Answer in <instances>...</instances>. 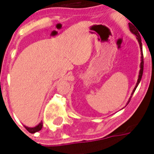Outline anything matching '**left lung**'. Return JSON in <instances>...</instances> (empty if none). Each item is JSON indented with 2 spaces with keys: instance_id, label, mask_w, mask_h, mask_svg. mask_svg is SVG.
I'll return each instance as SVG.
<instances>
[{
  "instance_id": "8db88e82",
  "label": "left lung",
  "mask_w": 154,
  "mask_h": 154,
  "mask_svg": "<svg viewBox=\"0 0 154 154\" xmlns=\"http://www.w3.org/2000/svg\"><path fill=\"white\" fill-rule=\"evenodd\" d=\"M129 29L134 34H135L137 36V39L138 41L139 42V45H140V47H141V69H140V72H139V77H138V80H137V85L135 88H134V91L132 93V95L134 94V91L136 90L137 87L138 85V84L140 83L141 82V77H142V73H143V67H144V58H143V53H142V44H141V36L139 34L138 31L137 29L134 27V25H132V24H129Z\"/></svg>"
}]
</instances>
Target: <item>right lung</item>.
Instances as JSON below:
<instances>
[{"instance_id":"1","label":"right lung","mask_w":154,"mask_h":154,"mask_svg":"<svg viewBox=\"0 0 154 154\" xmlns=\"http://www.w3.org/2000/svg\"><path fill=\"white\" fill-rule=\"evenodd\" d=\"M42 126H43V124H42V122H41L38 125H37L36 127H33V128H29V127L27 126H25V129H27L28 131L29 132V133H31V134H34V133H36V132L40 131V130L42 129Z\"/></svg>"}]
</instances>
